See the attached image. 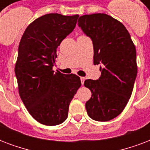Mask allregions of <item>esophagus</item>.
<instances>
[{"label": "esophagus", "instance_id": "34e87169", "mask_svg": "<svg viewBox=\"0 0 150 150\" xmlns=\"http://www.w3.org/2000/svg\"><path fill=\"white\" fill-rule=\"evenodd\" d=\"M80 79H81V82H82V85L84 84V81H85V79H85L84 77H81V78H80Z\"/></svg>", "mask_w": 150, "mask_h": 150}]
</instances>
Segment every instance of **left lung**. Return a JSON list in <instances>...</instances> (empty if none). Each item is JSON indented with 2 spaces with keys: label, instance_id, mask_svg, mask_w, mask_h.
Listing matches in <instances>:
<instances>
[{
  "label": "left lung",
  "instance_id": "left-lung-1",
  "mask_svg": "<svg viewBox=\"0 0 150 150\" xmlns=\"http://www.w3.org/2000/svg\"><path fill=\"white\" fill-rule=\"evenodd\" d=\"M78 24L93 40L94 64L102 63L100 79L84 82L92 93L87 114L95 121H108L123 111L132 93L138 71L135 46L125 25L107 14L82 15Z\"/></svg>",
  "mask_w": 150,
  "mask_h": 150
}]
</instances>
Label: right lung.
I'll use <instances>...</instances> for the list:
<instances>
[{
    "instance_id": "1",
    "label": "right lung",
    "mask_w": 150,
    "mask_h": 150,
    "mask_svg": "<svg viewBox=\"0 0 150 150\" xmlns=\"http://www.w3.org/2000/svg\"><path fill=\"white\" fill-rule=\"evenodd\" d=\"M79 15L57 13L36 18L25 30L15 71L22 102L40 124L54 126L68 117L71 101L81 86L80 78L52 70L57 48L75 29Z\"/></svg>"
}]
</instances>
